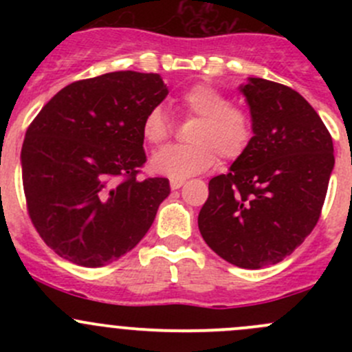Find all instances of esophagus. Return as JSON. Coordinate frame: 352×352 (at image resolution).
Segmentation results:
<instances>
[{"label":"esophagus","mask_w":352,"mask_h":352,"mask_svg":"<svg viewBox=\"0 0 352 352\" xmlns=\"http://www.w3.org/2000/svg\"><path fill=\"white\" fill-rule=\"evenodd\" d=\"M184 182H186V180H172V182H170V187H172V190H177L184 186Z\"/></svg>","instance_id":"1"}]
</instances>
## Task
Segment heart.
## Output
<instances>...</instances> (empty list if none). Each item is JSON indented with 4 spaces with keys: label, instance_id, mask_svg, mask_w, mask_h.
<instances>
[{
    "label": "heart",
    "instance_id": "obj_1",
    "mask_svg": "<svg viewBox=\"0 0 352 352\" xmlns=\"http://www.w3.org/2000/svg\"><path fill=\"white\" fill-rule=\"evenodd\" d=\"M180 109L187 117H196L189 131L190 144L168 146L151 160V170L172 180H186L211 168L216 156L223 162L240 158L250 146L254 127L247 110L230 104L218 88L197 83L180 95ZM144 141L162 146L172 133V122L163 107H153L141 126Z\"/></svg>",
    "mask_w": 352,
    "mask_h": 352
}]
</instances>
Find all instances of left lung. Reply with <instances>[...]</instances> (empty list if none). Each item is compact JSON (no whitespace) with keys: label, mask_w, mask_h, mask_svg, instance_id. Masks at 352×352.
Instances as JSON below:
<instances>
[{"label":"left lung","mask_w":352,"mask_h":352,"mask_svg":"<svg viewBox=\"0 0 352 352\" xmlns=\"http://www.w3.org/2000/svg\"><path fill=\"white\" fill-rule=\"evenodd\" d=\"M247 151L209 180L199 232L221 258L243 269L281 262L320 218L333 168L332 136L315 109L286 85L248 78Z\"/></svg>","instance_id":"left-lung-1"}]
</instances>
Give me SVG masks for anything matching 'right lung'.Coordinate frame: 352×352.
Here are the masks:
<instances>
[{
  "instance_id": "right-lung-1",
  "label": "right lung",
  "mask_w": 352,
  "mask_h": 352,
  "mask_svg": "<svg viewBox=\"0 0 352 352\" xmlns=\"http://www.w3.org/2000/svg\"><path fill=\"white\" fill-rule=\"evenodd\" d=\"M168 95L156 73L113 71L74 81L25 133L28 216L59 257L102 267L146 235L168 179H138L146 163L143 119Z\"/></svg>"
}]
</instances>
